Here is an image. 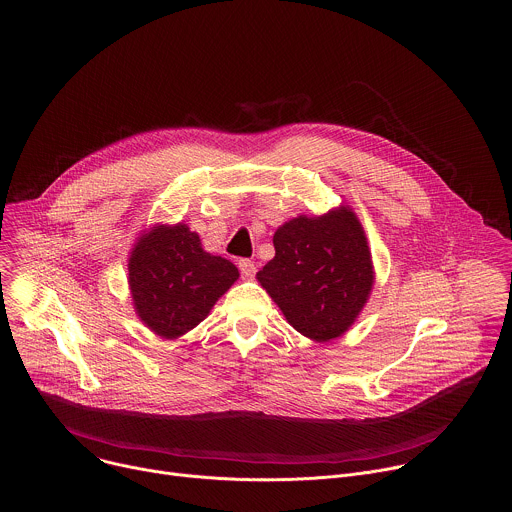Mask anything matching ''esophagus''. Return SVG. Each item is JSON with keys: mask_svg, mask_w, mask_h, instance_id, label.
Returning a JSON list of instances; mask_svg holds the SVG:
<instances>
[{"mask_svg": "<svg viewBox=\"0 0 512 512\" xmlns=\"http://www.w3.org/2000/svg\"><path fill=\"white\" fill-rule=\"evenodd\" d=\"M238 268H240V274H242L244 280H252V278L256 276V266H254V262H250V260H246V258L238 262Z\"/></svg>", "mask_w": 512, "mask_h": 512, "instance_id": "obj_1", "label": "esophagus"}]
</instances>
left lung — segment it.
I'll list each match as a JSON object with an SVG mask.
<instances>
[{
  "label": "left lung",
  "instance_id": "left-lung-1",
  "mask_svg": "<svg viewBox=\"0 0 512 512\" xmlns=\"http://www.w3.org/2000/svg\"><path fill=\"white\" fill-rule=\"evenodd\" d=\"M276 256L258 274L293 329L315 341L343 335L372 288L363 226L347 207L297 217L274 234Z\"/></svg>",
  "mask_w": 512,
  "mask_h": 512
}]
</instances>
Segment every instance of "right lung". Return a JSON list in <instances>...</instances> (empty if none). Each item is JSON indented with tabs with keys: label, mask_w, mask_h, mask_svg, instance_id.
I'll list each match as a JSON object with an SVG mask.
<instances>
[{
	"label": "right lung",
	"mask_w": 512,
	"mask_h": 512,
	"mask_svg": "<svg viewBox=\"0 0 512 512\" xmlns=\"http://www.w3.org/2000/svg\"><path fill=\"white\" fill-rule=\"evenodd\" d=\"M128 272L140 319L165 339L197 327L238 280V268L205 252L185 224L153 226L136 244Z\"/></svg>",
	"instance_id": "1"
}]
</instances>
